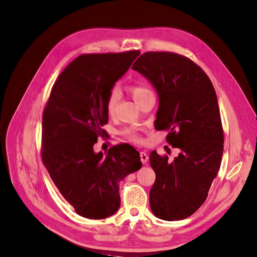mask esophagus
<instances>
[{
	"instance_id": "esophagus-1",
	"label": "esophagus",
	"mask_w": 257,
	"mask_h": 257,
	"mask_svg": "<svg viewBox=\"0 0 257 257\" xmlns=\"http://www.w3.org/2000/svg\"><path fill=\"white\" fill-rule=\"evenodd\" d=\"M140 159H141V162H142L143 164H146L147 161H148V156H147V154L144 153V152H141V153H140Z\"/></svg>"
}]
</instances>
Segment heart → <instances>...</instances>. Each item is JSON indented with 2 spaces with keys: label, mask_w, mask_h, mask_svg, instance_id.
I'll return each instance as SVG.
<instances>
[{
  "label": "heart",
  "mask_w": 257,
  "mask_h": 257,
  "mask_svg": "<svg viewBox=\"0 0 257 257\" xmlns=\"http://www.w3.org/2000/svg\"><path fill=\"white\" fill-rule=\"evenodd\" d=\"M131 92L133 94L134 99L137 102H140L147 95L153 94V92L150 91V90L147 87H145L143 85H133L131 87ZM119 97H120L119 88L117 86L112 87L111 90L109 91L107 101H105V109H107L108 113H112L114 111L116 104L119 100ZM123 135L125 136L127 139H130L132 141H135V142H139L141 140L139 136L136 133H134L133 131H131V130L123 131Z\"/></svg>",
  "instance_id": "heart-1"
}]
</instances>
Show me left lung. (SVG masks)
I'll return each mask as SVG.
<instances>
[{"instance_id":"obj_1","label":"left lung","mask_w":257,"mask_h":257,"mask_svg":"<svg viewBox=\"0 0 257 257\" xmlns=\"http://www.w3.org/2000/svg\"><path fill=\"white\" fill-rule=\"evenodd\" d=\"M132 68L157 89L155 126L169 131L166 141L179 149L172 162L156 150L149 156L156 172L150 208L162 220L186 219L205 201L221 166L224 132L216 91L200 66L176 53H144Z\"/></svg>"}]
</instances>
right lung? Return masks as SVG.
<instances>
[{
    "mask_svg": "<svg viewBox=\"0 0 257 257\" xmlns=\"http://www.w3.org/2000/svg\"><path fill=\"white\" fill-rule=\"evenodd\" d=\"M140 55L83 54L60 73L42 115L41 159L59 192L78 215L104 219L120 206L118 182L142 167L133 146L116 145L107 157L93 145L108 123L105 101L115 82Z\"/></svg>",
    "mask_w": 257,
    "mask_h": 257,
    "instance_id": "obj_1",
    "label": "right lung"
}]
</instances>
